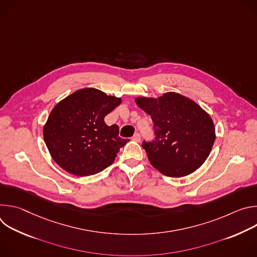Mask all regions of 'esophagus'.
Returning a JSON list of instances; mask_svg holds the SVG:
<instances>
[{"label": "esophagus", "instance_id": "34e87169", "mask_svg": "<svg viewBox=\"0 0 257 257\" xmlns=\"http://www.w3.org/2000/svg\"><path fill=\"white\" fill-rule=\"evenodd\" d=\"M140 134L139 133H135L134 134V136L132 137V140H134V141H136V142H139L140 141Z\"/></svg>", "mask_w": 257, "mask_h": 257}]
</instances>
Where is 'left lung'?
<instances>
[{
  "mask_svg": "<svg viewBox=\"0 0 257 257\" xmlns=\"http://www.w3.org/2000/svg\"><path fill=\"white\" fill-rule=\"evenodd\" d=\"M135 101L154 123L155 139L143 140L142 148L157 170L168 177H184L205 162L215 131L211 118L197 103L176 92Z\"/></svg>",
  "mask_w": 257,
  "mask_h": 257,
  "instance_id": "left-lung-1",
  "label": "left lung"
}]
</instances>
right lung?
Masks as SVG:
<instances>
[{"label":"right lung","instance_id":"right-lung-1","mask_svg":"<svg viewBox=\"0 0 257 257\" xmlns=\"http://www.w3.org/2000/svg\"><path fill=\"white\" fill-rule=\"evenodd\" d=\"M121 103L94 88L70 94L55 105L44 127V138L54 161L76 176L97 174L111 166L129 141L119 137V126L104 117Z\"/></svg>","mask_w":257,"mask_h":257}]
</instances>
